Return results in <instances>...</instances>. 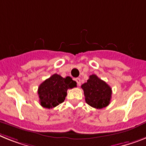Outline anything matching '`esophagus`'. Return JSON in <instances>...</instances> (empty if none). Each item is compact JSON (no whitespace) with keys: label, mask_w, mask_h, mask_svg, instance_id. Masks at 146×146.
I'll return each instance as SVG.
<instances>
[{"label":"esophagus","mask_w":146,"mask_h":146,"mask_svg":"<svg viewBox=\"0 0 146 146\" xmlns=\"http://www.w3.org/2000/svg\"><path fill=\"white\" fill-rule=\"evenodd\" d=\"M76 81L77 84H78L79 86H80V85H81V79H79V78H77V79H76Z\"/></svg>","instance_id":"34e87169"}]
</instances>
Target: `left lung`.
I'll use <instances>...</instances> for the list:
<instances>
[{
    "mask_svg": "<svg viewBox=\"0 0 146 146\" xmlns=\"http://www.w3.org/2000/svg\"><path fill=\"white\" fill-rule=\"evenodd\" d=\"M84 90L85 102L96 109L105 108L110 104L112 90L111 87L96 75L89 76L87 82L82 85Z\"/></svg>",
    "mask_w": 146,
    "mask_h": 146,
    "instance_id": "left-lung-1",
    "label": "left lung"
}]
</instances>
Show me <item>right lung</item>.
I'll list each match as a JSON object with an SVG mask.
<instances>
[{"label":"right lung","instance_id":"obj_1","mask_svg":"<svg viewBox=\"0 0 146 146\" xmlns=\"http://www.w3.org/2000/svg\"><path fill=\"white\" fill-rule=\"evenodd\" d=\"M75 87L76 82L70 76L63 78L53 74L39 85L38 94L40 104L46 108L56 107L64 101L67 90Z\"/></svg>","mask_w":146,"mask_h":146}]
</instances>
